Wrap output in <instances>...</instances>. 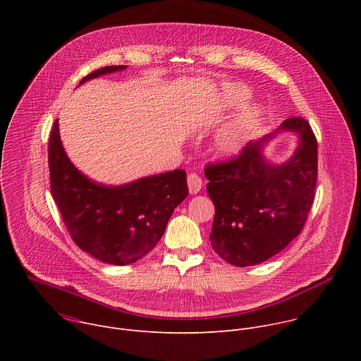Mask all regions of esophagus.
Instances as JSON below:
<instances>
[{
  "label": "esophagus",
  "mask_w": 361,
  "mask_h": 361,
  "mask_svg": "<svg viewBox=\"0 0 361 361\" xmlns=\"http://www.w3.org/2000/svg\"><path fill=\"white\" fill-rule=\"evenodd\" d=\"M187 184H188V191H190V194H197V192H200V190H201V187H202L201 178H200L197 174H194V173L187 177Z\"/></svg>",
  "instance_id": "1"
}]
</instances>
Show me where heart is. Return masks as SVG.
I'll return each mask as SVG.
<instances>
[{"label":"heart","instance_id":"obj_1","mask_svg":"<svg viewBox=\"0 0 361 361\" xmlns=\"http://www.w3.org/2000/svg\"><path fill=\"white\" fill-rule=\"evenodd\" d=\"M250 90L243 84H233L217 94L209 104V114L217 117L235 109L250 98ZM263 120V109L257 102L244 106L214 137V152L221 160L237 157L251 140Z\"/></svg>","mask_w":361,"mask_h":361}]
</instances>
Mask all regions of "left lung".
I'll use <instances>...</instances> for the list:
<instances>
[{
	"instance_id": "left-lung-1",
	"label": "left lung",
	"mask_w": 361,
	"mask_h": 361,
	"mask_svg": "<svg viewBox=\"0 0 361 361\" xmlns=\"http://www.w3.org/2000/svg\"><path fill=\"white\" fill-rule=\"evenodd\" d=\"M281 132L294 133L298 148L274 165L264 148ZM204 173L216 207L213 250L237 267L260 264L284 250L307 220L317 180V140L304 118H287L276 131L250 141L237 159L207 166Z\"/></svg>"
}]
</instances>
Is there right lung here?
<instances>
[{"label": "right lung", "instance_id": "obj_1", "mask_svg": "<svg viewBox=\"0 0 361 361\" xmlns=\"http://www.w3.org/2000/svg\"><path fill=\"white\" fill-rule=\"evenodd\" d=\"M127 66L99 68L80 85ZM51 194L74 243L94 259L114 266L135 263L163 237L177 205L187 197L184 170L148 176L121 185L97 183L68 159L59 120L48 142Z\"/></svg>", "mask_w": 361, "mask_h": 361}]
</instances>
